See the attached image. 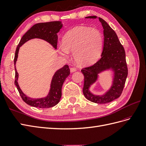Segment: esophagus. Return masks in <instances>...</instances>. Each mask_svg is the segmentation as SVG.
Masks as SVG:
<instances>
[{
  "label": "esophagus",
  "instance_id": "34e87169",
  "mask_svg": "<svg viewBox=\"0 0 146 146\" xmlns=\"http://www.w3.org/2000/svg\"><path fill=\"white\" fill-rule=\"evenodd\" d=\"M75 71H76V68H75V67H71L70 68V72H75Z\"/></svg>",
  "mask_w": 146,
  "mask_h": 146
}]
</instances>
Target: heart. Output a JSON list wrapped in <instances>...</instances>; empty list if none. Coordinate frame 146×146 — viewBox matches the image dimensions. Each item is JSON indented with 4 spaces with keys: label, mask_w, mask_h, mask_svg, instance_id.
<instances>
[{
    "label": "heart",
    "mask_w": 146,
    "mask_h": 146,
    "mask_svg": "<svg viewBox=\"0 0 146 146\" xmlns=\"http://www.w3.org/2000/svg\"><path fill=\"white\" fill-rule=\"evenodd\" d=\"M102 46V37L98 29L76 27L66 33L59 52L66 57L68 52H73V58L78 64L88 65L98 59Z\"/></svg>",
    "instance_id": "heart-1"
}]
</instances>
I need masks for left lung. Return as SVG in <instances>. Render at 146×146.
Here are the masks:
<instances>
[{
	"instance_id": "obj_1",
	"label": "left lung",
	"mask_w": 146,
	"mask_h": 146,
	"mask_svg": "<svg viewBox=\"0 0 146 146\" xmlns=\"http://www.w3.org/2000/svg\"><path fill=\"white\" fill-rule=\"evenodd\" d=\"M87 18H96L89 16ZM104 28V47L101 58L92 66L81 70L84 76L83 92L85 98L91 102L97 104H106L113 101L121 96L124 88L127 76L128 67L126 61L124 47L119 42L116 33L106 21L99 18ZM112 68L115 72L113 85L110 90L104 96L92 95L88 90L90 86L97 78V74L102 70Z\"/></svg>"
}]
</instances>
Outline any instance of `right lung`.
Here are the masks:
<instances>
[{
    "label": "right lung",
    "instance_id": "right-lung-1",
    "mask_svg": "<svg viewBox=\"0 0 146 146\" xmlns=\"http://www.w3.org/2000/svg\"><path fill=\"white\" fill-rule=\"evenodd\" d=\"M62 27L60 21H50L46 23H37L29 29L21 37V39L16 48L15 54L14 57V65H15L18 57V51L21 46L27 41L33 38H39L47 41L52 45L55 48H57L58 36L57 33ZM15 85L17 86L20 93L21 99L28 105L35 107L39 108H50L55 106L59 102L62 96V87L66 78L70 73V68L68 65H65L62 68L55 72L52 78L50 84V92L48 95L44 98L31 99L25 95L21 91L18 86L17 80L18 74L15 66Z\"/></svg>",
    "mask_w": 146,
    "mask_h": 146
}]
</instances>
